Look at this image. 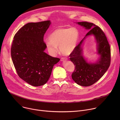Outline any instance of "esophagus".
Listing matches in <instances>:
<instances>
[{
    "mask_svg": "<svg viewBox=\"0 0 120 120\" xmlns=\"http://www.w3.org/2000/svg\"><path fill=\"white\" fill-rule=\"evenodd\" d=\"M66 60H67V59L65 58H62L61 59V61H62V62H64V61H65Z\"/></svg>",
    "mask_w": 120,
    "mask_h": 120,
    "instance_id": "obj_1",
    "label": "esophagus"
}]
</instances>
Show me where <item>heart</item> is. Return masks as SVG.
I'll return each instance as SVG.
<instances>
[{"instance_id": "obj_1", "label": "heart", "mask_w": 120, "mask_h": 120, "mask_svg": "<svg viewBox=\"0 0 120 120\" xmlns=\"http://www.w3.org/2000/svg\"><path fill=\"white\" fill-rule=\"evenodd\" d=\"M79 37V31L76 27H59L50 34L49 40L45 43L46 47L51 55L56 53L58 47L62 54L69 55L75 50Z\"/></svg>"}]
</instances>
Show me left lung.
Returning <instances> with one entry per match:
<instances>
[{
    "label": "left lung",
    "mask_w": 120,
    "mask_h": 120,
    "mask_svg": "<svg viewBox=\"0 0 120 120\" xmlns=\"http://www.w3.org/2000/svg\"><path fill=\"white\" fill-rule=\"evenodd\" d=\"M76 24L87 30H90L74 52L70 55V60L75 65L73 73V80L78 85L89 86L98 81L107 71L110 65L111 49L105 33L93 23L87 22H77ZM93 35L97 43V53L99 56L95 62H89L83 55L82 46L88 37Z\"/></svg>",
    "instance_id": "1"
}]
</instances>
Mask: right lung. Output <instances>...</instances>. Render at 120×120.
<instances>
[{
    "label": "right lung",
    "mask_w": 120,
    "mask_h": 120,
    "mask_svg": "<svg viewBox=\"0 0 120 120\" xmlns=\"http://www.w3.org/2000/svg\"><path fill=\"white\" fill-rule=\"evenodd\" d=\"M51 24L50 20L26 24L15 34L12 44L11 58L17 73L34 86L44 85L60 61L45 52L44 36Z\"/></svg>",
    "instance_id": "add662e5"
}]
</instances>
